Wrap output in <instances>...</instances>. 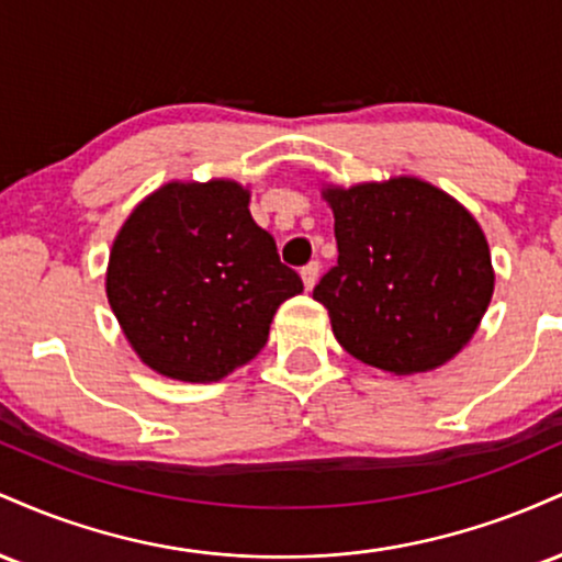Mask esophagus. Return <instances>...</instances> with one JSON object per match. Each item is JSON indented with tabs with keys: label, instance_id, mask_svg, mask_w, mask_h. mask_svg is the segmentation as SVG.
Listing matches in <instances>:
<instances>
[{
	"label": "esophagus",
	"instance_id": "34e87169",
	"mask_svg": "<svg viewBox=\"0 0 562 562\" xmlns=\"http://www.w3.org/2000/svg\"><path fill=\"white\" fill-rule=\"evenodd\" d=\"M301 277H303V285H306V290H312L314 285H317V277H319V261H308L306 267L301 269Z\"/></svg>",
	"mask_w": 562,
	"mask_h": 562
}]
</instances>
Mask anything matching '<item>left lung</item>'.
Here are the masks:
<instances>
[{
	"label": "left lung",
	"mask_w": 562,
	"mask_h": 562,
	"mask_svg": "<svg viewBox=\"0 0 562 562\" xmlns=\"http://www.w3.org/2000/svg\"><path fill=\"white\" fill-rule=\"evenodd\" d=\"M338 261L314 288L338 344L378 370L412 375L473 338L494 293L473 216L420 179L327 190Z\"/></svg>",
	"instance_id": "left-lung-1"
}]
</instances>
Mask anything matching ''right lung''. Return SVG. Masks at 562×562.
I'll list each match as a JSON object with an SVG mask.
<instances>
[{"label":"right lung","instance_id":"right-lung-1","mask_svg":"<svg viewBox=\"0 0 562 562\" xmlns=\"http://www.w3.org/2000/svg\"><path fill=\"white\" fill-rule=\"evenodd\" d=\"M303 282L254 222L240 184L171 182L134 209L108 263V301L160 375L209 383L267 346L274 312Z\"/></svg>","mask_w":562,"mask_h":562}]
</instances>
